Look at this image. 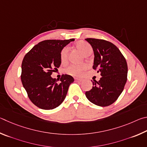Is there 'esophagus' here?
<instances>
[{"instance_id":"34e87169","label":"esophagus","mask_w":147,"mask_h":147,"mask_svg":"<svg viewBox=\"0 0 147 147\" xmlns=\"http://www.w3.org/2000/svg\"><path fill=\"white\" fill-rule=\"evenodd\" d=\"M75 80H76V81H79V82H81V81H82V79H79V78H75Z\"/></svg>"}]
</instances>
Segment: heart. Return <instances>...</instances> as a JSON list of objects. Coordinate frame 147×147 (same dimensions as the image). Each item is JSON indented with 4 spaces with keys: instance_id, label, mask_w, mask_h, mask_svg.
<instances>
[{
    "instance_id": "b5f03b06",
    "label": "heart",
    "mask_w": 147,
    "mask_h": 147,
    "mask_svg": "<svg viewBox=\"0 0 147 147\" xmlns=\"http://www.w3.org/2000/svg\"><path fill=\"white\" fill-rule=\"evenodd\" d=\"M77 48L83 53L84 55H87L92 52V48L91 46L85 42H79L77 44ZM69 49L68 46L64 47L61 51L60 58L61 61L63 63H65L68 60V55ZM87 68V65L85 64H71L66 69V72L69 75L73 76H81L83 71L85 70Z\"/></svg>"
}]
</instances>
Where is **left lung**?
Here are the masks:
<instances>
[{"mask_svg": "<svg viewBox=\"0 0 147 147\" xmlns=\"http://www.w3.org/2000/svg\"><path fill=\"white\" fill-rule=\"evenodd\" d=\"M94 53L93 68L102 76L94 80L93 87L85 95L90 101L99 107H107L116 101L127 80L126 59L114 44L102 39L86 38Z\"/></svg>", "mask_w": 147, "mask_h": 147, "instance_id": "obj_1", "label": "left lung"}]
</instances>
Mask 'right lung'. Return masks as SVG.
Returning a JSON list of instances; mask_svg holds the SVG:
<instances>
[{"label": "right lung", "mask_w": 147, "mask_h": 147, "mask_svg": "<svg viewBox=\"0 0 147 147\" xmlns=\"http://www.w3.org/2000/svg\"><path fill=\"white\" fill-rule=\"evenodd\" d=\"M74 40H43L33 46L23 59L22 85L31 101L41 109L51 110L59 107L74 81L73 77L67 74L62 76L60 83L51 77L61 64L62 49Z\"/></svg>", "instance_id": "add662e5"}]
</instances>
